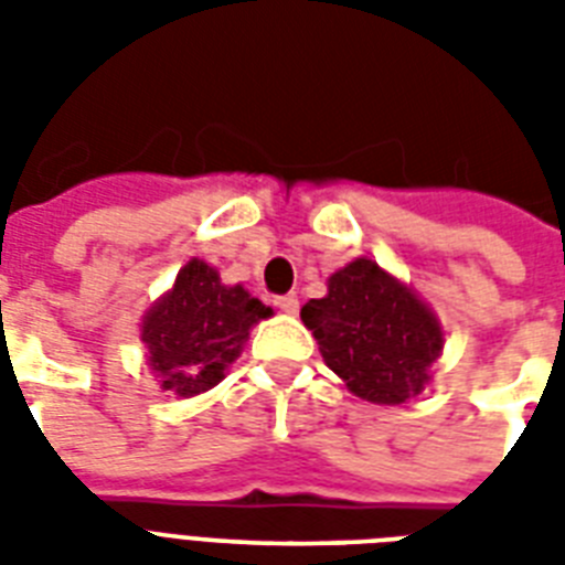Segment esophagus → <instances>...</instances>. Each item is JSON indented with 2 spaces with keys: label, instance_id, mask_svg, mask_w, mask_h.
<instances>
[{
  "label": "esophagus",
  "instance_id": "esophagus-1",
  "mask_svg": "<svg viewBox=\"0 0 565 565\" xmlns=\"http://www.w3.org/2000/svg\"><path fill=\"white\" fill-rule=\"evenodd\" d=\"M275 308L281 310V313H287V317H296V313H299V299H296V296H278V299H275Z\"/></svg>",
  "mask_w": 565,
  "mask_h": 565
}]
</instances>
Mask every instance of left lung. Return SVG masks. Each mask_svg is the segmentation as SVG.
Wrapping results in <instances>:
<instances>
[{
	"label": "left lung",
	"mask_w": 565,
	"mask_h": 565,
	"mask_svg": "<svg viewBox=\"0 0 565 565\" xmlns=\"http://www.w3.org/2000/svg\"><path fill=\"white\" fill-rule=\"evenodd\" d=\"M301 322L317 337L328 370L372 404H404L425 393L446 345L428 301L372 257L331 273L328 292L301 308Z\"/></svg>",
	"instance_id": "left-lung-1"
}]
</instances>
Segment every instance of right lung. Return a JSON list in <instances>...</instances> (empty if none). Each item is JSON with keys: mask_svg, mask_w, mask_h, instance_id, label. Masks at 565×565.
Here are the masks:
<instances>
[{"mask_svg": "<svg viewBox=\"0 0 565 565\" xmlns=\"http://www.w3.org/2000/svg\"><path fill=\"white\" fill-rule=\"evenodd\" d=\"M269 317L273 308L243 284H222L211 264L190 257L175 284L143 313L146 366L167 393L181 398L207 393L239 358L248 331Z\"/></svg>", "mask_w": 565, "mask_h": 565, "instance_id": "add662e5", "label": "right lung"}]
</instances>
